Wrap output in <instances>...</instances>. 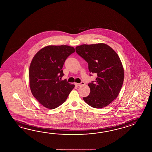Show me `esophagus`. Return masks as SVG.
Wrapping results in <instances>:
<instances>
[{"mask_svg":"<svg viewBox=\"0 0 152 152\" xmlns=\"http://www.w3.org/2000/svg\"><path fill=\"white\" fill-rule=\"evenodd\" d=\"M85 83L83 81H81L80 83H75V85H77L78 86H80L81 85H85Z\"/></svg>","mask_w":152,"mask_h":152,"instance_id":"1","label":"esophagus"}]
</instances>
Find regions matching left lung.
<instances>
[{"mask_svg":"<svg viewBox=\"0 0 152 152\" xmlns=\"http://www.w3.org/2000/svg\"><path fill=\"white\" fill-rule=\"evenodd\" d=\"M75 50L88 63L90 73L97 75L95 81L88 83L90 93L83 97L84 101L95 108L105 107L117 98L123 84L124 72L119 57L113 49L103 43L83 44Z\"/></svg>","mask_w":152,"mask_h":152,"instance_id":"1","label":"left lung"}]
</instances>
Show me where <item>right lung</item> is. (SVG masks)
<instances>
[{"mask_svg": "<svg viewBox=\"0 0 152 152\" xmlns=\"http://www.w3.org/2000/svg\"><path fill=\"white\" fill-rule=\"evenodd\" d=\"M73 47L49 45L39 50L32 59L29 69L32 95L42 106L55 109L64 103L74 88L65 79L62 67Z\"/></svg>", "mask_w": 152, "mask_h": 152, "instance_id": "add662e5", "label": "right lung"}]
</instances>
